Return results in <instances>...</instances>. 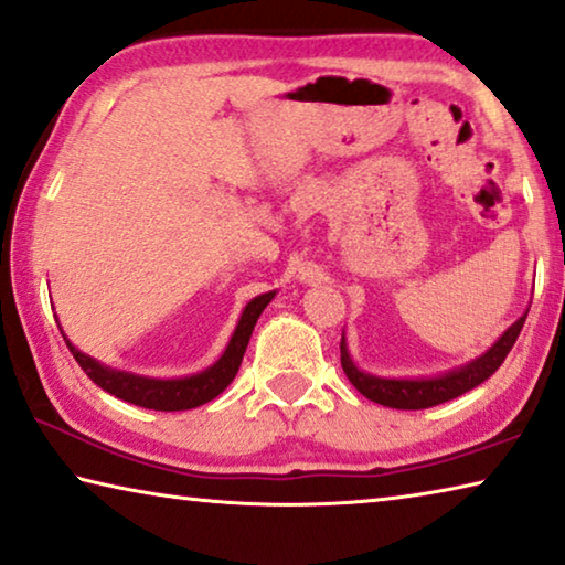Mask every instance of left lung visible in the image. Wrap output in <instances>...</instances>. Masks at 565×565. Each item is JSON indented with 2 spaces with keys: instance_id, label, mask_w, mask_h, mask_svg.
<instances>
[{
  "instance_id": "left-lung-1",
  "label": "left lung",
  "mask_w": 565,
  "mask_h": 565,
  "mask_svg": "<svg viewBox=\"0 0 565 565\" xmlns=\"http://www.w3.org/2000/svg\"><path fill=\"white\" fill-rule=\"evenodd\" d=\"M525 317L527 309L523 311V317H518L513 324L495 339V344L486 349V352L476 356V360H470L462 366H455V370H447L443 374H435V377H380V374L364 372L356 366L352 354H349L347 337L342 331V344H339V349H342L344 374L366 399L377 402V405L384 407L427 409L443 405V402L460 397L468 390L478 387V384L486 382L490 374L505 362L508 352L513 349L515 339L525 324Z\"/></svg>"
}]
</instances>
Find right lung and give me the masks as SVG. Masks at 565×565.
I'll return each instance as SVG.
<instances>
[{
  "mask_svg": "<svg viewBox=\"0 0 565 565\" xmlns=\"http://www.w3.org/2000/svg\"><path fill=\"white\" fill-rule=\"evenodd\" d=\"M276 297V291H266L258 294L256 299H250L244 311H241L238 324L231 334L226 349L211 366H205L203 372L188 374V377H146V374H136V372H125V370H115V366H107L103 362H97L95 356H89L85 352L70 342L65 331V342L70 347V352L77 360V364L83 366V372L93 380L97 387H103L105 392H110L118 399L130 402V405L146 407V409H158V412H178V409H193L201 407L205 402L216 399L223 390L234 382L241 360H244L250 331H254L258 317L262 311L268 307V301ZM57 319V317H55Z\"/></svg>",
  "mask_w": 565,
  "mask_h": 565,
  "instance_id": "add662e5",
  "label": "right lung"
}]
</instances>
